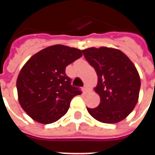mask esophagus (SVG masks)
<instances>
[{
	"mask_svg": "<svg viewBox=\"0 0 155 155\" xmlns=\"http://www.w3.org/2000/svg\"><path fill=\"white\" fill-rule=\"evenodd\" d=\"M83 91H84V93H87L88 91H89V88H88L87 85H85L84 87V89H83Z\"/></svg>",
	"mask_w": 155,
	"mask_h": 155,
	"instance_id": "34e87169",
	"label": "esophagus"
}]
</instances>
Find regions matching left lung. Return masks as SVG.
<instances>
[{
	"instance_id": "1",
	"label": "left lung",
	"mask_w": 155,
	"mask_h": 155,
	"mask_svg": "<svg viewBox=\"0 0 155 155\" xmlns=\"http://www.w3.org/2000/svg\"><path fill=\"white\" fill-rule=\"evenodd\" d=\"M98 76L94 91L101 103L87 108L94 119L105 124L119 123L135 107L140 94V77L130 58L114 48L91 47L82 51Z\"/></svg>"
}]
</instances>
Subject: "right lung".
Instances as JSON below:
<instances>
[{
  "instance_id": "1",
  "label": "right lung",
  "mask_w": 155,
  "mask_h": 155,
  "mask_svg": "<svg viewBox=\"0 0 155 155\" xmlns=\"http://www.w3.org/2000/svg\"><path fill=\"white\" fill-rule=\"evenodd\" d=\"M81 56L79 49L54 45L32 55L23 65L16 81L18 101L32 120L47 124L67 113L71 99L82 92L71 85L65 68Z\"/></svg>"
}]
</instances>
